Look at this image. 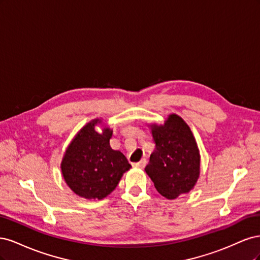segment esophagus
I'll return each mask as SVG.
<instances>
[{
  "label": "esophagus",
  "instance_id": "esophagus-1",
  "mask_svg": "<svg viewBox=\"0 0 260 260\" xmlns=\"http://www.w3.org/2000/svg\"><path fill=\"white\" fill-rule=\"evenodd\" d=\"M146 159H141L139 162H136V164H133V166H135V167H137V168H141V169H142V168H144L145 166H146Z\"/></svg>",
  "mask_w": 260,
  "mask_h": 260
}]
</instances>
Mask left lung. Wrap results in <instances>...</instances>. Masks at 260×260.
I'll use <instances>...</instances> for the list:
<instances>
[{
	"mask_svg": "<svg viewBox=\"0 0 260 260\" xmlns=\"http://www.w3.org/2000/svg\"><path fill=\"white\" fill-rule=\"evenodd\" d=\"M156 144L145 167L156 190L168 200L190 192L200 177L201 155L186 122L171 114L164 124H151Z\"/></svg>",
	"mask_w": 260,
	"mask_h": 260,
	"instance_id": "1",
	"label": "left lung"
}]
</instances>
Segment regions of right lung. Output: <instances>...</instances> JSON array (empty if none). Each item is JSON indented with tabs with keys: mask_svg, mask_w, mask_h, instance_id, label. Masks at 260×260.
I'll return each mask as SVG.
<instances>
[{
	"mask_svg": "<svg viewBox=\"0 0 260 260\" xmlns=\"http://www.w3.org/2000/svg\"><path fill=\"white\" fill-rule=\"evenodd\" d=\"M96 118L77 133L62 157V177L72 191L88 200H103L119 183L125 171L131 168L125 156L109 145L113 130L107 127L102 132L95 125Z\"/></svg>",
	"mask_w": 260,
	"mask_h": 260,
	"instance_id": "1",
	"label": "right lung"
}]
</instances>
